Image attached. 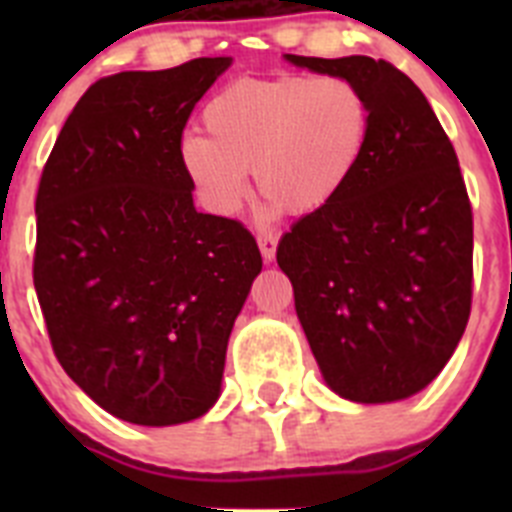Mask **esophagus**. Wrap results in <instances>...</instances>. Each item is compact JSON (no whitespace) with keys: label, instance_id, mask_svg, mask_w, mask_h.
Segmentation results:
<instances>
[{"label":"esophagus","instance_id":"1","mask_svg":"<svg viewBox=\"0 0 512 512\" xmlns=\"http://www.w3.org/2000/svg\"><path fill=\"white\" fill-rule=\"evenodd\" d=\"M277 246H279V235L277 233H259V248L264 261H271L277 256Z\"/></svg>","mask_w":512,"mask_h":512}]
</instances>
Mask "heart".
<instances>
[{"label": "heart", "mask_w": 512, "mask_h": 512, "mask_svg": "<svg viewBox=\"0 0 512 512\" xmlns=\"http://www.w3.org/2000/svg\"><path fill=\"white\" fill-rule=\"evenodd\" d=\"M205 135L182 140V166L215 212H235L248 171L274 207L318 212L338 200L369 148L372 99L338 74L241 79L202 112Z\"/></svg>", "instance_id": "obj_1"}]
</instances>
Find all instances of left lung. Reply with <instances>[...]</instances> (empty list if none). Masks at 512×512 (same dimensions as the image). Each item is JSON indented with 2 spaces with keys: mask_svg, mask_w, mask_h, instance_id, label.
<instances>
[{
  "mask_svg": "<svg viewBox=\"0 0 512 512\" xmlns=\"http://www.w3.org/2000/svg\"><path fill=\"white\" fill-rule=\"evenodd\" d=\"M287 61L354 79L374 122L338 200L282 235L312 356L346 400L395 402L438 377L472 310V205L454 146L410 76L369 56Z\"/></svg>",
  "mask_w": 512,
  "mask_h": 512,
  "instance_id": "left-lung-1",
  "label": "left lung"
}]
</instances>
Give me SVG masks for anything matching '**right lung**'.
Wrapping results in <instances>:
<instances>
[{
    "mask_svg": "<svg viewBox=\"0 0 512 512\" xmlns=\"http://www.w3.org/2000/svg\"><path fill=\"white\" fill-rule=\"evenodd\" d=\"M230 61L94 81L40 176L33 282L53 354L128 423H187L215 405L261 271L243 223L194 210L179 156L194 104Z\"/></svg>",
    "mask_w": 512,
    "mask_h": 512,
    "instance_id": "obj_1",
    "label": "right lung"
}]
</instances>
